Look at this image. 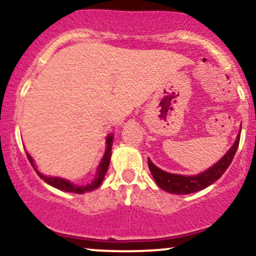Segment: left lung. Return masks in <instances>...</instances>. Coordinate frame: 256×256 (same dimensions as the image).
<instances>
[{"mask_svg":"<svg viewBox=\"0 0 256 256\" xmlns=\"http://www.w3.org/2000/svg\"><path fill=\"white\" fill-rule=\"evenodd\" d=\"M239 139H240V133L238 134L236 142L232 145L228 152L224 158H221L217 164H214L212 167H210L208 170H206L205 172L200 173L196 176H180V174H173V173L164 172L162 170L156 167L149 160L148 162V166H149L151 174H152L154 180H155L156 184L160 186L164 190L168 192L171 194H190L195 193L198 190H202V189L206 188L210 184L215 183L224 171L228 168V166L232 162L233 158L236 155V151L239 145Z\"/></svg>","mask_w":256,"mask_h":256,"instance_id":"left-lung-1","label":"left lung"}]
</instances>
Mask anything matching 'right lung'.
<instances>
[{
  "mask_svg": "<svg viewBox=\"0 0 256 256\" xmlns=\"http://www.w3.org/2000/svg\"><path fill=\"white\" fill-rule=\"evenodd\" d=\"M106 142H107V149H106V152L105 155H104V158L101 160L100 164H98V173H96V177L95 180H92V183L86 184V186H76V184H72L70 182H68V180H63V178H58V177H48V176H44L41 174V173L38 171L36 168H35V164L34 161H32V156L29 155L28 152H26V156H28V160L30 164H32V166L34 167V170L36 171L38 176L41 178L42 180H45L46 183L50 184V186H54V188L60 189V190H64V192H70V193H76V194H84L86 193V192H90V190H94V189L98 188V186H100V184L102 183L104 180V177H105L106 172H107V168H108V164H110V160H111V154H112V144H114V136H108L106 139Z\"/></svg>",
  "mask_w": 256,
  "mask_h": 256,
  "instance_id": "obj_1",
  "label": "right lung"
}]
</instances>
